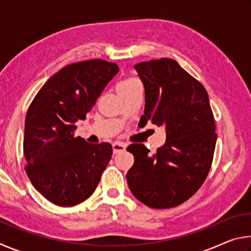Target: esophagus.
<instances>
[{"label":"esophagus","mask_w":251,"mask_h":251,"mask_svg":"<svg viewBox=\"0 0 251 251\" xmlns=\"http://www.w3.org/2000/svg\"><path fill=\"white\" fill-rule=\"evenodd\" d=\"M125 150H126V144H124V143L117 142V143H114L113 144V151H114V154H118V152L124 151Z\"/></svg>","instance_id":"obj_1"}]
</instances>
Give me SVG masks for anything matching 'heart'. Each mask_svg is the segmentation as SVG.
<instances>
[{"label": "heart", "mask_w": 251, "mask_h": 251, "mask_svg": "<svg viewBox=\"0 0 251 251\" xmlns=\"http://www.w3.org/2000/svg\"><path fill=\"white\" fill-rule=\"evenodd\" d=\"M136 83H138V80L133 78V77L124 78V79L121 80V82L117 84V91H120V90H126V88L133 86V85L136 84Z\"/></svg>", "instance_id": "b5f03b06"}]
</instances>
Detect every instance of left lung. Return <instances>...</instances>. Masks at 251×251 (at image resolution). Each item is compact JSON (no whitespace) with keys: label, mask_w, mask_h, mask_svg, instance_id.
I'll use <instances>...</instances> for the list:
<instances>
[{"label":"left lung","mask_w":251,"mask_h":251,"mask_svg":"<svg viewBox=\"0 0 251 251\" xmlns=\"http://www.w3.org/2000/svg\"><path fill=\"white\" fill-rule=\"evenodd\" d=\"M134 67L145 87L139 124L164 125L166 143L152 155L143 144L127 147L134 155L127 184L148 207H176L201 188L210 171L217 134L209 99L202 84L175 59H151Z\"/></svg>","instance_id":"obj_1"}]
</instances>
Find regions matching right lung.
<instances>
[{
	"mask_svg": "<svg viewBox=\"0 0 251 251\" xmlns=\"http://www.w3.org/2000/svg\"><path fill=\"white\" fill-rule=\"evenodd\" d=\"M118 66L104 59L70 64L46 82L25 117V172L37 192L57 206H75L95 192L113 154L108 143L75 137Z\"/></svg>",
	"mask_w": 251,
	"mask_h": 251,
	"instance_id": "right-lung-1",
	"label": "right lung"
}]
</instances>
